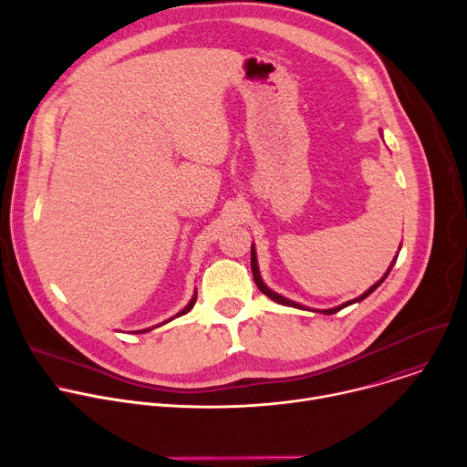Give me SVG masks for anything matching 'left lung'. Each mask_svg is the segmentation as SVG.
<instances>
[{"mask_svg": "<svg viewBox=\"0 0 467 467\" xmlns=\"http://www.w3.org/2000/svg\"><path fill=\"white\" fill-rule=\"evenodd\" d=\"M399 251H401V245H399ZM399 251H397V254H399ZM395 260H397V256L391 260V264H389V268L386 270V274L369 288V290H366L362 296H358L357 299H351V301H346V303H342V305H338V306H335V308H325V310H317V308H310L312 312H319V314H337L338 310H342V308H346V306H349V305H353V303H360L362 299H366L369 294H373L382 283H384V279L389 275V272H391V268H393V264H395ZM251 272H253V279H254V283H256V286H258V290L264 294V296H268L272 301H275V303H279V305H285V306H294V308H301V310H308V306H305V305H301V303H296V301H292V299H288V297H285V296H281V294H277V292H274L272 288H268V285H265L264 281H262V277H260V270H258V260H256V249H254V244H251Z\"/></svg>", "mask_w": 467, "mask_h": 467, "instance_id": "obj_1", "label": "left lung"}]
</instances>
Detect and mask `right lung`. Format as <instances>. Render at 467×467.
Masks as SVG:
<instances>
[{
    "label": "right lung",
    "instance_id": "right-lung-1",
    "mask_svg": "<svg viewBox=\"0 0 467 467\" xmlns=\"http://www.w3.org/2000/svg\"><path fill=\"white\" fill-rule=\"evenodd\" d=\"M195 299H197V290H193V296H192V299L188 301V305L182 308V310H179L173 317H170V319H166V321H162V323H159V325H155V327H161V325H166V323H170L171 319H175V317H179V316H184L186 312H190L192 308H193V305H195ZM155 327H150V328H142V330H135L137 335H140V332H148V330H151V328H155Z\"/></svg>",
    "mask_w": 467,
    "mask_h": 467
}]
</instances>
